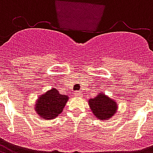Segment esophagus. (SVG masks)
I'll return each instance as SVG.
<instances>
[{
	"label": "esophagus",
	"mask_w": 153,
	"mask_h": 153,
	"mask_svg": "<svg viewBox=\"0 0 153 153\" xmlns=\"http://www.w3.org/2000/svg\"><path fill=\"white\" fill-rule=\"evenodd\" d=\"M74 95H75V96H76V97H80L82 96V94H81V93H80V92H79V91H78V92H75V93H74Z\"/></svg>",
	"instance_id": "esophagus-1"
}]
</instances>
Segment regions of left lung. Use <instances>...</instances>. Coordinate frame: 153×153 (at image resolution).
<instances>
[{"label":"left lung","mask_w":153,"mask_h":153,"mask_svg":"<svg viewBox=\"0 0 153 153\" xmlns=\"http://www.w3.org/2000/svg\"><path fill=\"white\" fill-rule=\"evenodd\" d=\"M88 102L93 115L100 120L112 118L118 109L117 102L102 93H98L94 98H90Z\"/></svg>","instance_id":"1"}]
</instances>
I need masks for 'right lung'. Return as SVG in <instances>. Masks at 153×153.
Returning <instances> with one entry per match:
<instances>
[{
	"label": "right lung",
	"mask_w": 153,
	"mask_h": 153,
	"mask_svg": "<svg viewBox=\"0 0 153 153\" xmlns=\"http://www.w3.org/2000/svg\"><path fill=\"white\" fill-rule=\"evenodd\" d=\"M68 100L69 97L60 94L53 88L38 97L35 102V112L41 120H53L63 111Z\"/></svg>",
	"instance_id": "add662e5"
}]
</instances>
